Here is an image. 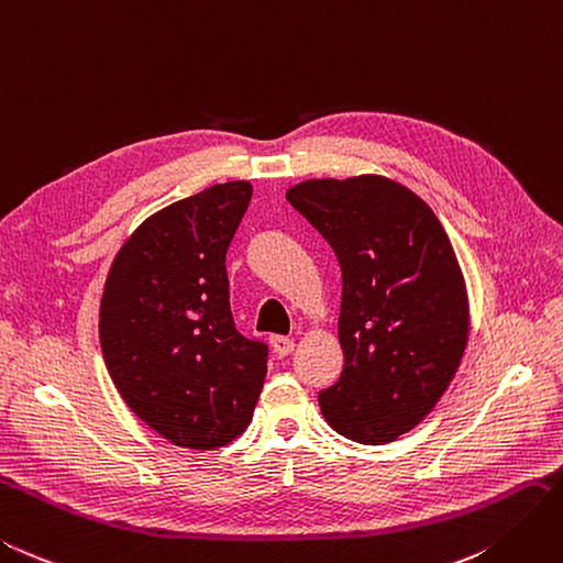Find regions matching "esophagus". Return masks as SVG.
<instances>
[{"instance_id":"esophagus-1","label":"esophagus","mask_w":563,"mask_h":563,"mask_svg":"<svg viewBox=\"0 0 563 563\" xmlns=\"http://www.w3.org/2000/svg\"><path fill=\"white\" fill-rule=\"evenodd\" d=\"M269 343H272V347H275V353H277L279 357L288 355V353H291L294 347H296L294 339H288V336H272Z\"/></svg>"}]
</instances>
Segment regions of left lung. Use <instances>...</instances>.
Instances as JSON below:
<instances>
[{
	"label": "left lung",
	"mask_w": 563,
	"mask_h": 563,
	"mask_svg": "<svg viewBox=\"0 0 563 563\" xmlns=\"http://www.w3.org/2000/svg\"><path fill=\"white\" fill-rule=\"evenodd\" d=\"M286 199L339 257L343 372L319 393L333 431L382 445L427 419L457 374L468 296L443 224L384 175L306 179Z\"/></svg>",
	"instance_id": "1"
}]
</instances>
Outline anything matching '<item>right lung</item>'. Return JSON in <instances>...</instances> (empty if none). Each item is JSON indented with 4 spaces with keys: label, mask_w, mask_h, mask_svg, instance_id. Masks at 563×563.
Listing matches in <instances>:
<instances>
[{
    "label": "right lung",
    "mask_w": 563,
    "mask_h": 563,
    "mask_svg": "<svg viewBox=\"0 0 563 563\" xmlns=\"http://www.w3.org/2000/svg\"><path fill=\"white\" fill-rule=\"evenodd\" d=\"M251 196L236 179L154 212L106 275V369L132 412L177 448L232 443L265 384L267 345L236 331L224 267Z\"/></svg>",
    "instance_id": "right-lung-1"
}]
</instances>
